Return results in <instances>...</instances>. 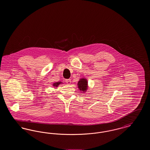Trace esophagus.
Segmentation results:
<instances>
[{"instance_id":"esophagus-1","label":"esophagus","mask_w":150,"mask_h":150,"mask_svg":"<svg viewBox=\"0 0 150 150\" xmlns=\"http://www.w3.org/2000/svg\"><path fill=\"white\" fill-rule=\"evenodd\" d=\"M65 81H66V83L67 84H69V85L71 84V80H70V79H66Z\"/></svg>"}]
</instances>
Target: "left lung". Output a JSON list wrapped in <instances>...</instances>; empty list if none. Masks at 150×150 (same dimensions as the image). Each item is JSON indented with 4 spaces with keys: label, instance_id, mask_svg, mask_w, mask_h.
<instances>
[{
    "label": "left lung",
    "instance_id": "8db88e82",
    "mask_svg": "<svg viewBox=\"0 0 150 150\" xmlns=\"http://www.w3.org/2000/svg\"><path fill=\"white\" fill-rule=\"evenodd\" d=\"M88 82L87 80L83 78L80 80V81H79L78 83V86L79 88L80 91H82V92H85L86 90L87 89V87H88Z\"/></svg>",
    "mask_w": 150,
    "mask_h": 150
}]
</instances>
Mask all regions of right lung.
<instances>
[{"mask_svg": "<svg viewBox=\"0 0 150 150\" xmlns=\"http://www.w3.org/2000/svg\"><path fill=\"white\" fill-rule=\"evenodd\" d=\"M61 82H56V83H54V84H53V86L57 87V86H59V84H61Z\"/></svg>", "mask_w": 150, "mask_h": 150, "instance_id": "1", "label": "right lung"}]
</instances>
